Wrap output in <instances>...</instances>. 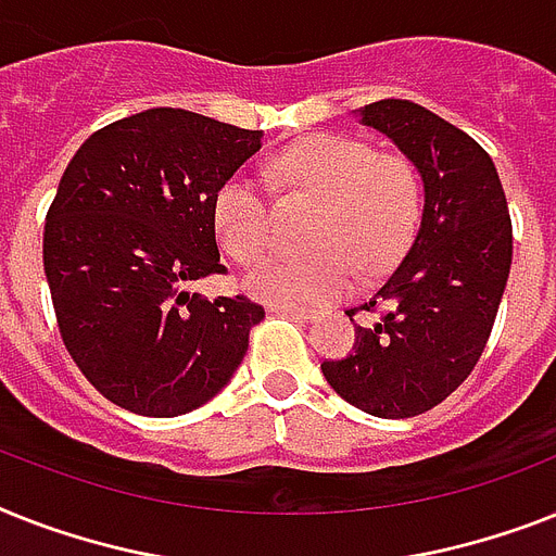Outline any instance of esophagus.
Wrapping results in <instances>:
<instances>
[{"label":"esophagus","mask_w":556,"mask_h":556,"mask_svg":"<svg viewBox=\"0 0 556 556\" xmlns=\"http://www.w3.org/2000/svg\"><path fill=\"white\" fill-rule=\"evenodd\" d=\"M270 314H279V317L302 319V323H317V319H319V311H314V308H296V305H270Z\"/></svg>","instance_id":"1"}]
</instances>
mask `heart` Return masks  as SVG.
<instances>
[{"mask_svg":"<svg viewBox=\"0 0 556 556\" xmlns=\"http://www.w3.org/2000/svg\"><path fill=\"white\" fill-rule=\"evenodd\" d=\"M279 188L319 202L308 256H270L245 277L254 296L277 305H325L354 286L356 268L380 274L403 256L422 211L419 176L396 153H377L363 139L340 134L293 142L274 160ZM219 242L237 263L268 251L274 214L254 176L225 179L214 197Z\"/></svg>","mask_w":556,"mask_h":556,"instance_id":"obj_1","label":"heart"}]
</instances>
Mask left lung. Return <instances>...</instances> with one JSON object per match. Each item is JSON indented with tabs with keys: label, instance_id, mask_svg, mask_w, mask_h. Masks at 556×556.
I'll return each mask as SVG.
<instances>
[{
	"label": "left lung",
	"instance_id": "obj_1",
	"mask_svg": "<svg viewBox=\"0 0 556 556\" xmlns=\"http://www.w3.org/2000/svg\"><path fill=\"white\" fill-rule=\"evenodd\" d=\"M359 122L408 156L426 202L403 263L349 311L377 317L354 325V351L323 374L365 414L405 419L440 405L480 359L511 270V216L494 162L457 125L408 99L359 108Z\"/></svg>",
	"mask_w": 556,
	"mask_h": 556
}]
</instances>
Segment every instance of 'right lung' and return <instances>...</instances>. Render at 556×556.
<instances>
[{"label":"right lung","instance_id":"1","mask_svg":"<svg viewBox=\"0 0 556 556\" xmlns=\"http://www.w3.org/2000/svg\"><path fill=\"white\" fill-rule=\"evenodd\" d=\"M263 130L151 108L90 134L45 216V277L67 354L99 394L142 417L216 396L265 317L248 296L191 293L223 274L214 197Z\"/></svg>","mask_w":556,"mask_h":556}]
</instances>
